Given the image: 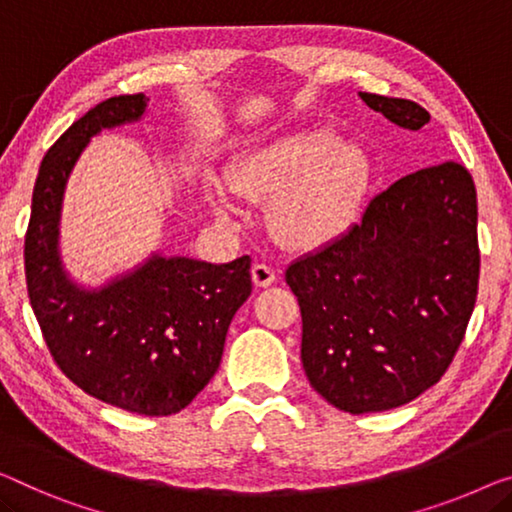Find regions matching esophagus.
I'll list each match as a JSON object with an SVG mask.
<instances>
[{"label": "esophagus", "instance_id": "esophagus-1", "mask_svg": "<svg viewBox=\"0 0 512 512\" xmlns=\"http://www.w3.org/2000/svg\"><path fill=\"white\" fill-rule=\"evenodd\" d=\"M253 282H255V287H269L276 282V271L266 264H255L253 266Z\"/></svg>", "mask_w": 512, "mask_h": 512}]
</instances>
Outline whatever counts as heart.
<instances>
[{"instance_id": "heart-1", "label": "heart", "mask_w": 512, "mask_h": 512, "mask_svg": "<svg viewBox=\"0 0 512 512\" xmlns=\"http://www.w3.org/2000/svg\"><path fill=\"white\" fill-rule=\"evenodd\" d=\"M227 186L241 197L271 202V230L289 248L312 250L338 239L354 223L370 186V160L333 131L278 137L236 160ZM230 190L211 181L207 197L220 218L236 207Z\"/></svg>"}]
</instances>
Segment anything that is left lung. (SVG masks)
Wrapping results in <instances>:
<instances>
[{
    "instance_id": "1",
    "label": "left lung",
    "mask_w": 512,
    "mask_h": 512,
    "mask_svg": "<svg viewBox=\"0 0 512 512\" xmlns=\"http://www.w3.org/2000/svg\"><path fill=\"white\" fill-rule=\"evenodd\" d=\"M391 124L421 131L425 108L358 91ZM476 186L460 163L425 167L368 204L361 223L287 266L301 305V361L333 407H402L444 375L478 294Z\"/></svg>"
}]
</instances>
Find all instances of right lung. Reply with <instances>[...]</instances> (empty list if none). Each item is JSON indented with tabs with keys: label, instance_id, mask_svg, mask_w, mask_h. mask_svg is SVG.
<instances>
[{
	"label": "right lung",
	"instance_id": "right-lung-1",
	"mask_svg": "<svg viewBox=\"0 0 512 512\" xmlns=\"http://www.w3.org/2000/svg\"><path fill=\"white\" fill-rule=\"evenodd\" d=\"M147 103L144 94L108 98L52 144L34 186L25 269L61 372L112 407L170 416L216 375L232 317L253 292L250 257L211 264L154 250L101 285L75 280L61 259L64 197L82 151L101 131L137 124Z\"/></svg>",
	"mask_w": 512,
	"mask_h": 512
}]
</instances>
